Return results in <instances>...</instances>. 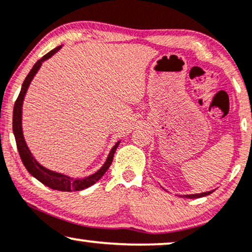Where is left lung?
<instances>
[{
    "mask_svg": "<svg viewBox=\"0 0 252 252\" xmlns=\"http://www.w3.org/2000/svg\"><path fill=\"white\" fill-rule=\"evenodd\" d=\"M214 190L212 191H207V192H203V193H194V194H184V196H181V197H184V198H200V197H204V196H209L213 192Z\"/></svg>",
    "mask_w": 252,
    "mask_h": 252,
    "instance_id": "8db88e82",
    "label": "left lung"
}]
</instances>
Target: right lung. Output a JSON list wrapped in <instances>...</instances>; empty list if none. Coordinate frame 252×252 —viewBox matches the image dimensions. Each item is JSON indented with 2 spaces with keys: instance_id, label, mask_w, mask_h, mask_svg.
I'll return each instance as SVG.
<instances>
[{
  "instance_id": "right-lung-1",
  "label": "right lung",
  "mask_w": 252,
  "mask_h": 252,
  "mask_svg": "<svg viewBox=\"0 0 252 252\" xmlns=\"http://www.w3.org/2000/svg\"><path fill=\"white\" fill-rule=\"evenodd\" d=\"M61 48V46L56 47L53 50H50L49 53H47L45 56H42L39 61L33 65L31 71L29 72V75L26 76L22 85V90L19 92L18 98H17L15 102V107H13V117H12V129H13V135H15L17 149H18L19 156H21V159L24 163L25 168L29 170V173L31 174L32 176H34L36 180L40 181L42 184L49 187L50 189L53 190H59V191H79L83 189H86V188L91 187L95 182L101 179L103 174L107 172V169L109 168V166L112 165L114 153L119 146L120 142L115 144V146L113 147L112 151H110L108 158H107L105 165H103L101 168H100L98 172L93 174L91 176H87L85 179H72V177L63 175V174H59L55 172H52V170L45 168L40 163H38L34 158H33L32 153L30 152L28 145H26L24 136H23V130H22V106H23V100H24L25 93L28 91L30 83L33 79V77L38 71L40 66H41L42 62L46 61L47 59H49L50 56H53L58 50Z\"/></svg>"
}]
</instances>
